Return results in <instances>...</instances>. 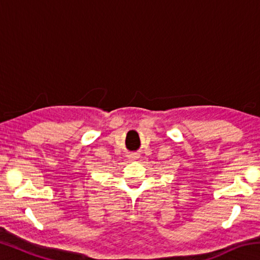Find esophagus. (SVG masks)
Wrapping results in <instances>:
<instances>
[{
  "instance_id": "1",
  "label": "esophagus",
  "mask_w": 260,
  "mask_h": 260,
  "mask_svg": "<svg viewBox=\"0 0 260 260\" xmlns=\"http://www.w3.org/2000/svg\"><path fill=\"white\" fill-rule=\"evenodd\" d=\"M138 158H139V156L135 155V153H134V155L131 156V159H133V160H136V159H138Z\"/></svg>"
}]
</instances>
